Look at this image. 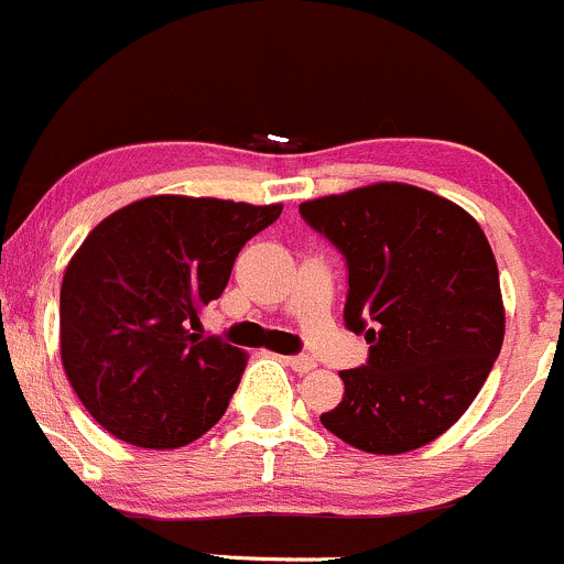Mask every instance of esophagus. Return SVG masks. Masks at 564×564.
I'll list each match as a JSON object with an SVG mask.
<instances>
[{"label": "esophagus", "instance_id": "34e87169", "mask_svg": "<svg viewBox=\"0 0 564 564\" xmlns=\"http://www.w3.org/2000/svg\"><path fill=\"white\" fill-rule=\"evenodd\" d=\"M282 361L290 367V370H295V372L315 370V359H312V356H284Z\"/></svg>", "mask_w": 564, "mask_h": 564}]
</instances>
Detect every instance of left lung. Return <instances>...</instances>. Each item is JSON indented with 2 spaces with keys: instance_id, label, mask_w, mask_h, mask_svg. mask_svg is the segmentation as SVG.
Listing matches in <instances>:
<instances>
[{
  "instance_id": "obj_1",
  "label": "left lung",
  "mask_w": 564,
  "mask_h": 564,
  "mask_svg": "<svg viewBox=\"0 0 564 564\" xmlns=\"http://www.w3.org/2000/svg\"><path fill=\"white\" fill-rule=\"evenodd\" d=\"M299 210L343 252L345 326L370 343L367 365L339 372L345 394L323 427L372 455L425 447L464 416L505 339L482 227L409 183L361 186Z\"/></svg>"
}]
</instances>
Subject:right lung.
I'll list each match as a JSON object with an SVG mask.
<instances>
[{"instance_id": "obj_1", "label": "right lung", "mask_w": 564, "mask_h": 564, "mask_svg": "<svg viewBox=\"0 0 564 564\" xmlns=\"http://www.w3.org/2000/svg\"><path fill=\"white\" fill-rule=\"evenodd\" d=\"M280 214L282 205L159 194L85 238L59 290V356L111 436L175 449L225 416L247 354L192 328L225 293L243 243Z\"/></svg>"}]
</instances>
